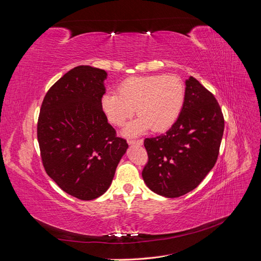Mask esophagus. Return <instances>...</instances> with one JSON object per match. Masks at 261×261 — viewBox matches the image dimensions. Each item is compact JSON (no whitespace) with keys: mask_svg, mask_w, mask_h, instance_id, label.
I'll return each mask as SVG.
<instances>
[{"mask_svg":"<svg viewBox=\"0 0 261 261\" xmlns=\"http://www.w3.org/2000/svg\"><path fill=\"white\" fill-rule=\"evenodd\" d=\"M128 145L133 146V145H136V146H143L144 145V140L143 139H138V140H128L127 141Z\"/></svg>","mask_w":261,"mask_h":261,"instance_id":"esophagus-1","label":"esophagus"}]
</instances>
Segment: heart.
<instances>
[{
	"instance_id": "1",
	"label": "heart",
	"mask_w": 261,
	"mask_h": 261,
	"mask_svg": "<svg viewBox=\"0 0 261 261\" xmlns=\"http://www.w3.org/2000/svg\"><path fill=\"white\" fill-rule=\"evenodd\" d=\"M184 85L173 75L133 77L118 87V93L106 92L101 108L108 120L123 125L135 112L139 115L124 128L126 136H136L149 127L152 132L170 128L184 105Z\"/></svg>"
}]
</instances>
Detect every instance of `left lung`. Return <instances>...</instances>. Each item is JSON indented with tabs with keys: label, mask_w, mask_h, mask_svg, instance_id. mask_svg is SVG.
<instances>
[{
	"label": "left lung",
	"mask_w": 261,
	"mask_h": 261,
	"mask_svg": "<svg viewBox=\"0 0 261 261\" xmlns=\"http://www.w3.org/2000/svg\"><path fill=\"white\" fill-rule=\"evenodd\" d=\"M184 105L163 135L146 138L149 161L143 170L148 188L176 198L198 186L215 167L224 118L215 96L194 77L185 82Z\"/></svg>",
	"instance_id": "8db88e82"
}]
</instances>
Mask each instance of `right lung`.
<instances>
[{
	"label": "right lung",
	"instance_id": "right-lung-1",
	"mask_svg": "<svg viewBox=\"0 0 261 261\" xmlns=\"http://www.w3.org/2000/svg\"><path fill=\"white\" fill-rule=\"evenodd\" d=\"M103 69H70L46 92L38 120V141L48 175L68 195L96 199L111 185L128 148L115 136L101 108Z\"/></svg>",
	"mask_w": 261,
	"mask_h": 261
}]
</instances>
